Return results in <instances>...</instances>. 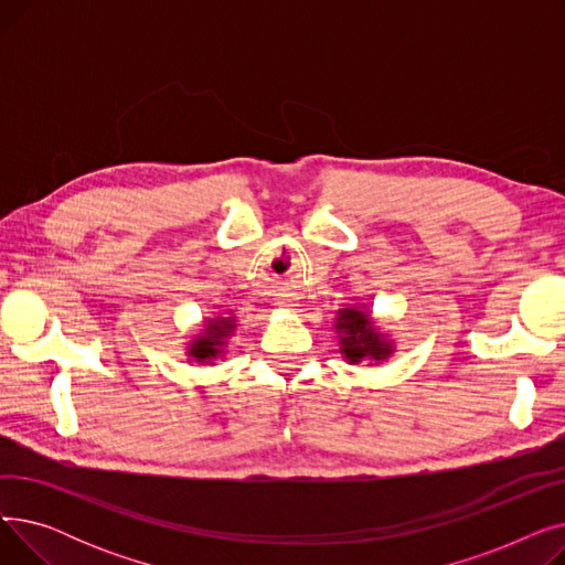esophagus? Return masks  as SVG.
<instances>
[{"instance_id": "34e87169", "label": "esophagus", "mask_w": 565, "mask_h": 565, "mask_svg": "<svg viewBox=\"0 0 565 565\" xmlns=\"http://www.w3.org/2000/svg\"><path fill=\"white\" fill-rule=\"evenodd\" d=\"M284 307H298V305H284Z\"/></svg>"}]
</instances>
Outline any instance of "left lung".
I'll return each instance as SVG.
<instances>
[{"instance_id":"8db88e82","label":"left lung","mask_w":565,"mask_h":565,"mask_svg":"<svg viewBox=\"0 0 565 565\" xmlns=\"http://www.w3.org/2000/svg\"><path fill=\"white\" fill-rule=\"evenodd\" d=\"M334 332L339 337V352L343 362L369 366L387 362L396 352V341L390 332L380 330L377 320L366 307H343L334 316Z\"/></svg>"}]
</instances>
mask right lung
I'll list each match as a JSON object with an SVG mask.
<instances>
[{
    "label": "right lung",
    "mask_w": 565,
    "mask_h": 565,
    "mask_svg": "<svg viewBox=\"0 0 565 565\" xmlns=\"http://www.w3.org/2000/svg\"><path fill=\"white\" fill-rule=\"evenodd\" d=\"M237 330L235 316H211L203 320V328L185 343V358L190 364L215 366L226 358L231 337Z\"/></svg>",
    "instance_id": "right-lung-1"
}]
</instances>
